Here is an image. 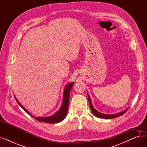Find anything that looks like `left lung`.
<instances>
[{
  "label": "left lung",
  "instance_id": "left-lung-1",
  "mask_svg": "<svg viewBox=\"0 0 147 147\" xmlns=\"http://www.w3.org/2000/svg\"><path fill=\"white\" fill-rule=\"evenodd\" d=\"M88 100H89V105H90V110H91L92 113H93L95 115V116L96 117H98V118L105 119H113V118H115V117H119V116H120V115H123L125 113H126V111L129 109V107H128L127 109H126V110H123V111H121L120 113H118L113 114H103V113H101L95 109L94 107L93 106V105H92V104L90 96H89V95L88 94Z\"/></svg>",
  "mask_w": 147,
  "mask_h": 147
}]
</instances>
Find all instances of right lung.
Listing matches in <instances>:
<instances>
[{"mask_svg":"<svg viewBox=\"0 0 147 147\" xmlns=\"http://www.w3.org/2000/svg\"><path fill=\"white\" fill-rule=\"evenodd\" d=\"M74 82H71L67 85H65L64 90V94H63V102H62L61 106L60 109L58 111H57L55 114L51 115L49 117H35L32 114H31L26 109L23 107L20 102L18 101L17 99L15 98V99L17 102V103L19 104V105L27 113H28L30 115H31L32 117L35 119L36 120L42 121V122H45L48 123H59L61 121H63L66 117L67 111H68V103H69V94H70V90L73 86Z\"/></svg>","mask_w":147,"mask_h":147,"instance_id":"obj_1","label":"right lung"}]
</instances>
